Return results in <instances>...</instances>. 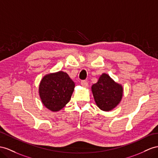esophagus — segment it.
Instances as JSON below:
<instances>
[{
    "mask_svg": "<svg viewBox=\"0 0 158 158\" xmlns=\"http://www.w3.org/2000/svg\"><path fill=\"white\" fill-rule=\"evenodd\" d=\"M81 84L82 86H83L85 87H86L88 86V82H87V80L81 81Z\"/></svg>",
    "mask_w": 158,
    "mask_h": 158,
    "instance_id": "34e87169",
    "label": "esophagus"
}]
</instances>
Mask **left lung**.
<instances>
[{"mask_svg":"<svg viewBox=\"0 0 158 158\" xmlns=\"http://www.w3.org/2000/svg\"><path fill=\"white\" fill-rule=\"evenodd\" d=\"M91 89L97 106L103 111L113 110L122 98V86L106 73L100 76L98 83L92 85Z\"/></svg>","mask_w":158,"mask_h":158,"instance_id":"8db88e82","label":"left lung"}]
</instances>
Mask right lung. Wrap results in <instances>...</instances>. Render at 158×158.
Listing matches in <instances>:
<instances>
[{"mask_svg": "<svg viewBox=\"0 0 158 158\" xmlns=\"http://www.w3.org/2000/svg\"><path fill=\"white\" fill-rule=\"evenodd\" d=\"M74 87L75 83L66 73L59 71L47 75L40 83V98L47 109L58 111L69 102Z\"/></svg>", "mask_w": 158, "mask_h": 158, "instance_id": "add662e5", "label": "right lung"}]
</instances>
